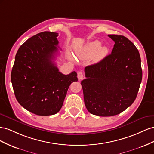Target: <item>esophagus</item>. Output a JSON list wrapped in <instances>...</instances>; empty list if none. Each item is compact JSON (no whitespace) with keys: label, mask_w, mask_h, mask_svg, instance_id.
<instances>
[{"label":"esophagus","mask_w":154,"mask_h":154,"mask_svg":"<svg viewBox=\"0 0 154 154\" xmlns=\"http://www.w3.org/2000/svg\"><path fill=\"white\" fill-rule=\"evenodd\" d=\"M77 77L79 79V80H81L84 78V75H83V73L81 72H77Z\"/></svg>","instance_id":"34e87169"}]
</instances>
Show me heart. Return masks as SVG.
<instances>
[{"label": "heart", "instance_id": "1", "mask_svg": "<svg viewBox=\"0 0 154 154\" xmlns=\"http://www.w3.org/2000/svg\"><path fill=\"white\" fill-rule=\"evenodd\" d=\"M101 43L99 41H94L89 42L84 48L82 54L83 57H90L94 55V59L96 61H99L104 58L108 52L106 46H100ZM68 57L69 59L73 60V57L69 52L68 53Z\"/></svg>", "mask_w": 154, "mask_h": 154}]
</instances>
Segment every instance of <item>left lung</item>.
Instances as JSON below:
<instances>
[{
  "instance_id": "obj_1",
  "label": "left lung",
  "mask_w": 154,
  "mask_h": 154,
  "mask_svg": "<svg viewBox=\"0 0 154 154\" xmlns=\"http://www.w3.org/2000/svg\"><path fill=\"white\" fill-rule=\"evenodd\" d=\"M115 42L112 54L85 69L81 81L85 106L90 113L101 117L119 114L131 106L142 81L138 50L122 35H108Z\"/></svg>"
}]
</instances>
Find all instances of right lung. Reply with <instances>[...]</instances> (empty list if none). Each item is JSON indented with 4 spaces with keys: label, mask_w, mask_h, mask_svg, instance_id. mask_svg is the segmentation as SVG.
Wrapping results in <instances>:
<instances>
[{
    "label": "right lung",
    "mask_w": 154,
    "mask_h": 154,
    "mask_svg": "<svg viewBox=\"0 0 154 154\" xmlns=\"http://www.w3.org/2000/svg\"><path fill=\"white\" fill-rule=\"evenodd\" d=\"M58 35L44 32L28 38L17 51L11 70V80L17 101L38 116L57 113L69 85L78 81L75 72L64 75L55 64Z\"/></svg>",
    "instance_id": "add662e5"
}]
</instances>
